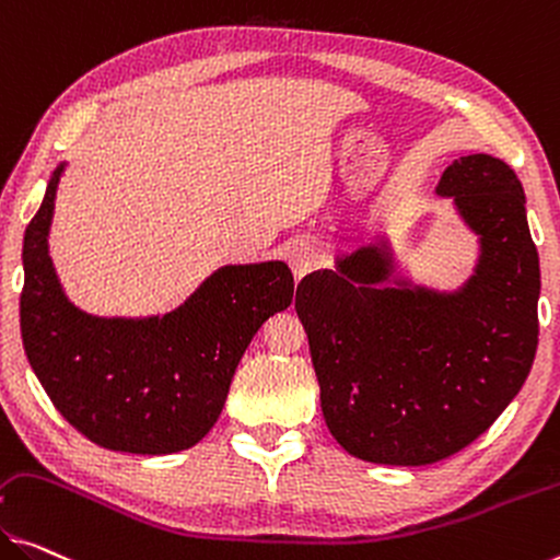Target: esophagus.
<instances>
[{"mask_svg": "<svg viewBox=\"0 0 560 560\" xmlns=\"http://www.w3.org/2000/svg\"><path fill=\"white\" fill-rule=\"evenodd\" d=\"M285 260L290 265L292 275H295V280H300L323 262V255L317 250L313 240H292V243L285 247Z\"/></svg>", "mask_w": 560, "mask_h": 560, "instance_id": "34e87169", "label": "esophagus"}]
</instances>
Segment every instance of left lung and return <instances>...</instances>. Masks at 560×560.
<instances>
[{"label":"left lung","mask_w":560,"mask_h":560,"mask_svg":"<svg viewBox=\"0 0 560 560\" xmlns=\"http://www.w3.org/2000/svg\"><path fill=\"white\" fill-rule=\"evenodd\" d=\"M435 192L478 237L458 290L398 272L388 237L298 285L325 423L368 463L428 466L463 451L509 408L536 358L540 268L515 172L468 154Z\"/></svg>","instance_id":"obj_1"}]
</instances>
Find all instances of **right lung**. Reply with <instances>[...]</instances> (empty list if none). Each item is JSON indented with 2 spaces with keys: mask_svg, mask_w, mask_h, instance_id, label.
I'll return each instance as SVG.
<instances>
[{
  "mask_svg": "<svg viewBox=\"0 0 560 560\" xmlns=\"http://www.w3.org/2000/svg\"><path fill=\"white\" fill-rule=\"evenodd\" d=\"M62 162L24 232L20 328L27 360L67 423L107 451L170 455L218 423L240 358L292 303L285 262L225 265L183 305L152 317H97L70 303L49 257Z\"/></svg>",
  "mask_w": 560,
  "mask_h": 560,
  "instance_id": "add662e5",
  "label": "right lung"
}]
</instances>
